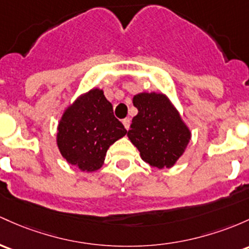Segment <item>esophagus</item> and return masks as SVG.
<instances>
[{"mask_svg": "<svg viewBox=\"0 0 249 249\" xmlns=\"http://www.w3.org/2000/svg\"><path fill=\"white\" fill-rule=\"evenodd\" d=\"M130 124H131V119L130 118H125L123 119V125H124V127L126 130L130 129Z\"/></svg>", "mask_w": 249, "mask_h": 249, "instance_id": "34e87169", "label": "esophagus"}]
</instances>
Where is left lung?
I'll list each match as a JSON object with an SVG mask.
<instances>
[{"label":"left lung","instance_id":"left-lung-1","mask_svg":"<svg viewBox=\"0 0 249 249\" xmlns=\"http://www.w3.org/2000/svg\"><path fill=\"white\" fill-rule=\"evenodd\" d=\"M137 107L127 137L142 160L154 168H171L184 154L191 131L168 95L142 92L133 95Z\"/></svg>","mask_w":249,"mask_h":249}]
</instances>
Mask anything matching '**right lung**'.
Wrapping results in <instances>:
<instances>
[{
	"label": "right lung",
	"mask_w": 249,
	"mask_h": 249,
	"mask_svg": "<svg viewBox=\"0 0 249 249\" xmlns=\"http://www.w3.org/2000/svg\"><path fill=\"white\" fill-rule=\"evenodd\" d=\"M126 135L114 117L103 89H89L65 108L58 124L56 145L62 157L81 171L93 173L104 164L106 152Z\"/></svg>",
	"instance_id": "add662e5"
}]
</instances>
